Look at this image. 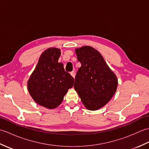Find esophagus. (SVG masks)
Segmentation results:
<instances>
[{
  "label": "esophagus",
  "instance_id": "obj_1",
  "mask_svg": "<svg viewBox=\"0 0 149 149\" xmlns=\"http://www.w3.org/2000/svg\"><path fill=\"white\" fill-rule=\"evenodd\" d=\"M70 75H72V76L73 77H75V72L74 71H72V72H71L70 73Z\"/></svg>",
  "mask_w": 149,
  "mask_h": 149
}]
</instances>
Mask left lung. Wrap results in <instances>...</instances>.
<instances>
[{"label": "left lung", "mask_w": 149, "mask_h": 149, "mask_svg": "<svg viewBox=\"0 0 149 149\" xmlns=\"http://www.w3.org/2000/svg\"><path fill=\"white\" fill-rule=\"evenodd\" d=\"M81 63L74 88L89 110H97L109 102L116 92L118 80L102 55L90 46L75 49Z\"/></svg>", "instance_id": "1"}]
</instances>
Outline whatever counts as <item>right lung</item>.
I'll list each match as a JSON object with an SVG mask.
<instances>
[{
  "mask_svg": "<svg viewBox=\"0 0 149 149\" xmlns=\"http://www.w3.org/2000/svg\"><path fill=\"white\" fill-rule=\"evenodd\" d=\"M60 55L59 49L45 50L27 82L28 90L34 100L48 109L58 107L68 90L74 86V79L65 71L62 63H58Z\"/></svg>",
  "mask_w": 149,
  "mask_h": 149,
  "instance_id": "1",
  "label": "right lung"
}]
</instances>
